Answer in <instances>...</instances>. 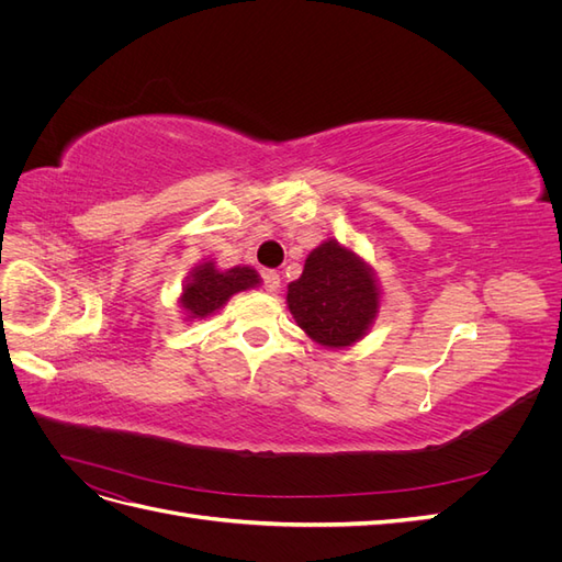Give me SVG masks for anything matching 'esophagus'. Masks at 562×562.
Here are the masks:
<instances>
[{
  "instance_id": "34e87169",
  "label": "esophagus",
  "mask_w": 562,
  "mask_h": 562,
  "mask_svg": "<svg viewBox=\"0 0 562 562\" xmlns=\"http://www.w3.org/2000/svg\"><path fill=\"white\" fill-rule=\"evenodd\" d=\"M262 281H265V291H269V293L279 291V285H281L279 271H274V269H267V271H262Z\"/></svg>"
}]
</instances>
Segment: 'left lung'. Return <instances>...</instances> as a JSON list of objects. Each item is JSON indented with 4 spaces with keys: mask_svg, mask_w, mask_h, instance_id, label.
Wrapping results in <instances>:
<instances>
[{
    "mask_svg": "<svg viewBox=\"0 0 562 562\" xmlns=\"http://www.w3.org/2000/svg\"><path fill=\"white\" fill-rule=\"evenodd\" d=\"M285 300L297 326L328 349L359 342L380 312L372 269L335 239L310 252L302 277L288 283Z\"/></svg>",
    "mask_w": 562,
    "mask_h": 562,
    "instance_id": "obj_1",
    "label": "left lung"
}]
</instances>
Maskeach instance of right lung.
I'll use <instances>...</instances> for the list:
<instances>
[{"label": "right lung", "instance_id": "obj_1", "mask_svg": "<svg viewBox=\"0 0 562 562\" xmlns=\"http://www.w3.org/2000/svg\"><path fill=\"white\" fill-rule=\"evenodd\" d=\"M260 283L258 271L250 267H232L227 271L215 269V262L209 260L199 265L190 281L184 283L180 304L187 312V318H206L225 307L234 293L248 291Z\"/></svg>", "mask_w": 562, "mask_h": 562}]
</instances>
